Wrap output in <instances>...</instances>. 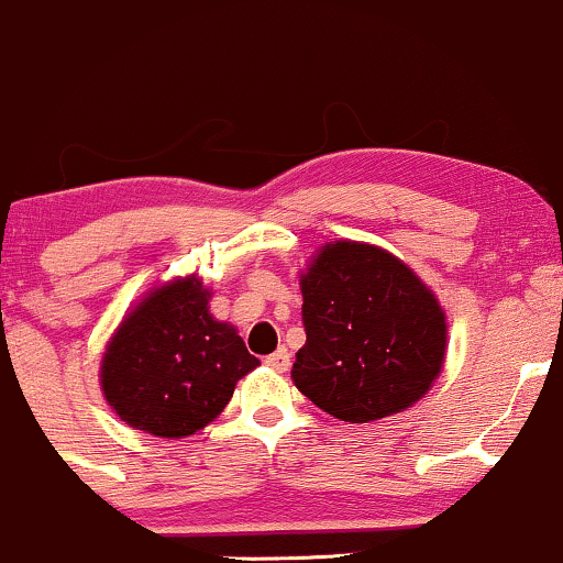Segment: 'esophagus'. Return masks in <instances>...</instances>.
Returning <instances> with one entry per match:
<instances>
[{
    "label": "esophagus",
    "instance_id": "obj_1",
    "mask_svg": "<svg viewBox=\"0 0 563 563\" xmlns=\"http://www.w3.org/2000/svg\"><path fill=\"white\" fill-rule=\"evenodd\" d=\"M264 363H267L269 367H273V371H288V365H290V354H288V349L286 346H280L277 349V352H273L269 354L267 360H264Z\"/></svg>",
    "mask_w": 563,
    "mask_h": 563
}]
</instances>
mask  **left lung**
<instances>
[{
  "label": "left lung",
  "instance_id": "8db88e82",
  "mask_svg": "<svg viewBox=\"0 0 563 563\" xmlns=\"http://www.w3.org/2000/svg\"><path fill=\"white\" fill-rule=\"evenodd\" d=\"M307 344L294 378L309 402L349 423L405 410L444 363L448 322L421 277L367 243L335 241L301 275Z\"/></svg>",
  "mask_w": 563,
  "mask_h": 563
}]
</instances>
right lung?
Returning a JSON list of instances; mask_svg holds the SVG:
<instances>
[{
  "label": "right lung",
  "mask_w": 563,
  "mask_h": 563,
  "mask_svg": "<svg viewBox=\"0 0 563 563\" xmlns=\"http://www.w3.org/2000/svg\"><path fill=\"white\" fill-rule=\"evenodd\" d=\"M256 365L235 328L209 314V290L187 277L147 294L121 322L100 380L121 421L183 439L214 421Z\"/></svg>",
  "instance_id": "1"
}]
</instances>
